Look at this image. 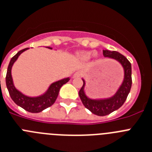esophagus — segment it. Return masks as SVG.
I'll list each match as a JSON object with an SVG mask.
<instances>
[{
  "label": "esophagus",
  "mask_w": 152,
  "mask_h": 152,
  "mask_svg": "<svg viewBox=\"0 0 152 152\" xmlns=\"http://www.w3.org/2000/svg\"><path fill=\"white\" fill-rule=\"evenodd\" d=\"M80 76H81V73H79V72H76V73H74V75H73V77L78 78V77H79Z\"/></svg>",
  "instance_id": "esophagus-1"
}]
</instances>
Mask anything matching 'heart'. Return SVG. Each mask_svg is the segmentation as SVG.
<instances>
[{"mask_svg": "<svg viewBox=\"0 0 152 152\" xmlns=\"http://www.w3.org/2000/svg\"><path fill=\"white\" fill-rule=\"evenodd\" d=\"M93 53L91 51H86V52H83L79 54V57L83 60H88L92 56Z\"/></svg>", "mask_w": 152, "mask_h": 152, "instance_id": "1", "label": "heart"}]
</instances>
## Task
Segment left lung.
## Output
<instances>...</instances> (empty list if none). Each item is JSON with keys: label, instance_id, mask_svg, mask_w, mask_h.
I'll return each instance as SVG.
<instances>
[{"label": "left lung", "instance_id": "8db88e82", "mask_svg": "<svg viewBox=\"0 0 152 152\" xmlns=\"http://www.w3.org/2000/svg\"><path fill=\"white\" fill-rule=\"evenodd\" d=\"M103 54L105 57L113 58L121 64L124 69V79L115 95L110 98L100 100L90 99L86 96L84 91L86 83L83 79V86L79 91V98L86 108L98 116H106L120 108L126 100L132 86V67L126 57L117 51L108 50H103Z\"/></svg>", "mask_w": 152, "mask_h": 152}]
</instances>
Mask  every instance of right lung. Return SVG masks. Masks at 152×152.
I'll return each mask as SVG.
<instances>
[{
	"label": "right lung",
	"mask_w": 152,
	"mask_h": 152,
	"mask_svg": "<svg viewBox=\"0 0 152 152\" xmlns=\"http://www.w3.org/2000/svg\"><path fill=\"white\" fill-rule=\"evenodd\" d=\"M51 49V48H48ZM28 49V48L23 50H20L16 55L13 56L10 61L9 66L7 68V72L6 75V85L9 94L11 97L12 100L22 108L27 110L31 113H39L45 109L50 107L55 102L58 94H59L60 88L64 84L67 83L69 80V78L61 79L59 81L55 82L50 85L48 91L44 95L39 97H28L26 95H23V93L19 91L15 88L13 83V79L11 76V68L13 66L15 61L17 60L19 56L23 52Z\"/></svg>",
	"instance_id": "right-lung-1"
}]
</instances>
